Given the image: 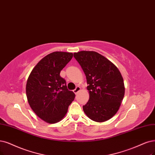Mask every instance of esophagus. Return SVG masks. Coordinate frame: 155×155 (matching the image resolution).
<instances>
[{
  "instance_id": "obj_1",
  "label": "esophagus",
  "mask_w": 155,
  "mask_h": 155,
  "mask_svg": "<svg viewBox=\"0 0 155 155\" xmlns=\"http://www.w3.org/2000/svg\"><path fill=\"white\" fill-rule=\"evenodd\" d=\"M81 91V87H80L79 86H77L75 89H74V90H73V92H74V94H77L78 92H79V91Z\"/></svg>"
}]
</instances>
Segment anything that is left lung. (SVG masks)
Returning <instances> with one entry per match:
<instances>
[{
  "mask_svg": "<svg viewBox=\"0 0 155 155\" xmlns=\"http://www.w3.org/2000/svg\"><path fill=\"white\" fill-rule=\"evenodd\" d=\"M87 79L89 99L83 106L87 116L104 122L118 111L124 95L123 78L118 68L106 57L94 51L73 54Z\"/></svg>",
  "mask_w": 155,
  "mask_h": 155,
  "instance_id": "8db88e82",
  "label": "left lung"
}]
</instances>
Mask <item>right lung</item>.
<instances>
[{
  "instance_id": "right-lung-1",
  "label": "right lung",
  "mask_w": 155,
  "mask_h": 155,
  "mask_svg": "<svg viewBox=\"0 0 155 155\" xmlns=\"http://www.w3.org/2000/svg\"><path fill=\"white\" fill-rule=\"evenodd\" d=\"M72 57V53H51L38 63L28 78L26 95L28 104L45 122L53 124L60 121L75 97L60 76L61 71Z\"/></svg>"
}]
</instances>
